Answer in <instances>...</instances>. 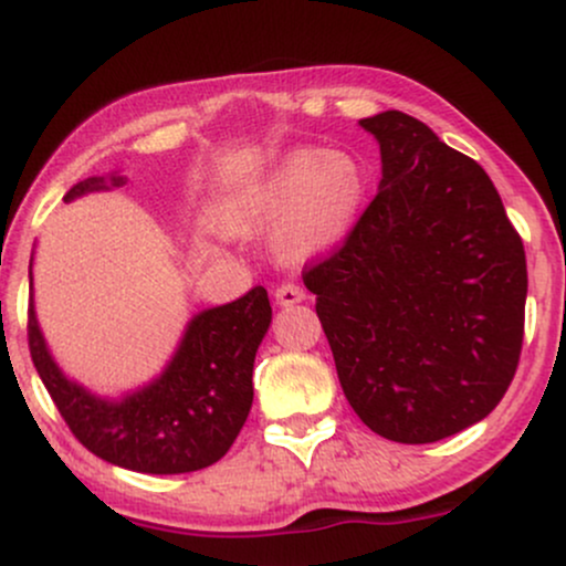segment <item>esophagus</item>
Returning <instances> with one entry per match:
<instances>
[{
    "mask_svg": "<svg viewBox=\"0 0 566 566\" xmlns=\"http://www.w3.org/2000/svg\"><path fill=\"white\" fill-rule=\"evenodd\" d=\"M274 301L276 305H282V308H290V305L305 301V292L297 287V284H282V287L274 292Z\"/></svg>",
    "mask_w": 566,
    "mask_h": 566,
    "instance_id": "obj_1",
    "label": "esophagus"
}]
</instances>
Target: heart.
Instances as JSON below:
<instances>
[{"label": "heart", "mask_w": 566, "mask_h": 566, "mask_svg": "<svg viewBox=\"0 0 566 566\" xmlns=\"http://www.w3.org/2000/svg\"><path fill=\"white\" fill-rule=\"evenodd\" d=\"M365 201V161L350 151L303 146L284 154L255 186L220 201L212 220L233 237L276 231V255L305 263L346 242Z\"/></svg>", "instance_id": "obj_1"}]
</instances>
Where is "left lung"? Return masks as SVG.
I'll return each instance as SVG.
<instances>
[{"label":"left lung","mask_w":566,"mask_h":566,"mask_svg":"<svg viewBox=\"0 0 566 566\" xmlns=\"http://www.w3.org/2000/svg\"><path fill=\"white\" fill-rule=\"evenodd\" d=\"M380 146L378 197L305 271L361 423L428 444L484 420L516 373L527 261L476 161L401 112L359 119Z\"/></svg>","instance_id":"left-lung-1"}]
</instances>
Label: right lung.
Here are the masks:
<instances>
[{"label": "right lung", "mask_w": 566, "mask_h": 566, "mask_svg": "<svg viewBox=\"0 0 566 566\" xmlns=\"http://www.w3.org/2000/svg\"><path fill=\"white\" fill-rule=\"evenodd\" d=\"M119 186L125 175H93L71 186L63 201ZM29 290L31 359L57 412L90 452L159 476L207 469L229 452L252 407L255 354L271 327L269 292L255 287L239 301L193 314L161 373L119 396H103L55 361L36 319L31 269Z\"/></svg>", "instance_id": "add662e5"}]
</instances>
